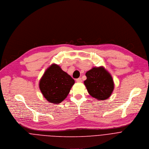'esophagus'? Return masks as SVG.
I'll use <instances>...</instances> for the list:
<instances>
[{"label":"esophagus","mask_w":149,"mask_h":149,"mask_svg":"<svg viewBox=\"0 0 149 149\" xmlns=\"http://www.w3.org/2000/svg\"><path fill=\"white\" fill-rule=\"evenodd\" d=\"M76 82H77V83H80V82H81V78H78V79H77L76 80Z\"/></svg>","instance_id":"34e87169"}]
</instances>
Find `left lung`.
<instances>
[{
    "instance_id": "8db88e82",
    "label": "left lung",
    "mask_w": 149,
    "mask_h": 149,
    "mask_svg": "<svg viewBox=\"0 0 149 149\" xmlns=\"http://www.w3.org/2000/svg\"><path fill=\"white\" fill-rule=\"evenodd\" d=\"M84 84L92 97L98 100L109 99L113 93L114 83L110 73L103 67H93L86 73Z\"/></svg>"
}]
</instances>
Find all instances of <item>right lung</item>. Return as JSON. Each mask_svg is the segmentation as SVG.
Instances as JSON below:
<instances>
[{
    "mask_svg": "<svg viewBox=\"0 0 149 149\" xmlns=\"http://www.w3.org/2000/svg\"><path fill=\"white\" fill-rule=\"evenodd\" d=\"M75 81L60 66L52 64L45 72L39 82L43 97L51 103L58 104L69 95Z\"/></svg>",
    "mask_w": 149,
    "mask_h": 149,
    "instance_id": "1",
    "label": "right lung"
}]
</instances>
